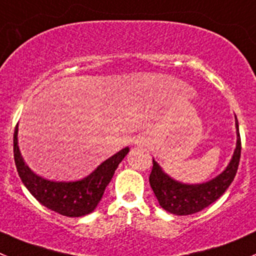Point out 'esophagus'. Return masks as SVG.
<instances>
[{
  "instance_id": "34e87169",
  "label": "esophagus",
  "mask_w": 256,
  "mask_h": 256,
  "mask_svg": "<svg viewBox=\"0 0 256 256\" xmlns=\"http://www.w3.org/2000/svg\"><path fill=\"white\" fill-rule=\"evenodd\" d=\"M137 143H138V142H137Z\"/></svg>"
}]
</instances>
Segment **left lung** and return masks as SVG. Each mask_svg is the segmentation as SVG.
I'll use <instances>...</instances> for the list:
<instances>
[{
	"mask_svg": "<svg viewBox=\"0 0 256 256\" xmlns=\"http://www.w3.org/2000/svg\"><path fill=\"white\" fill-rule=\"evenodd\" d=\"M236 148L228 167L218 176L202 184H182L176 181L163 171L162 167L153 160L152 172L150 174V184L162 208L178 216L192 215L215 202L228 188L235 178L242 153V140L239 133V123L235 116Z\"/></svg>",
	"mask_w": 256,
	"mask_h": 256,
	"instance_id": "8db88e82",
	"label": "left lung"
}]
</instances>
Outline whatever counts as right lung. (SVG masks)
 Listing matches in <instances>:
<instances>
[{"mask_svg": "<svg viewBox=\"0 0 256 256\" xmlns=\"http://www.w3.org/2000/svg\"><path fill=\"white\" fill-rule=\"evenodd\" d=\"M17 134L18 124L14 133V157L22 184L41 205L68 218H80L96 210L116 167L130 152L128 147L123 148L79 181H50L36 174L26 164L18 148Z\"/></svg>", "mask_w": 256, "mask_h": 256, "instance_id": "1", "label": "right lung"}]
</instances>
